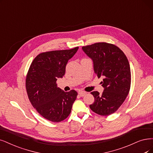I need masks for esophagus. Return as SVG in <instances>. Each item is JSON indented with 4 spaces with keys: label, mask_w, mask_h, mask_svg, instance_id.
<instances>
[{
    "label": "esophagus",
    "mask_w": 153,
    "mask_h": 153,
    "mask_svg": "<svg viewBox=\"0 0 153 153\" xmlns=\"http://www.w3.org/2000/svg\"><path fill=\"white\" fill-rule=\"evenodd\" d=\"M78 93H79V94L80 97H84V96L86 94V92L83 91H79Z\"/></svg>",
    "instance_id": "1"
}]
</instances>
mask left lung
Returning a JSON list of instances; mask_svg holds the SVG:
<instances>
[{
    "mask_svg": "<svg viewBox=\"0 0 153 153\" xmlns=\"http://www.w3.org/2000/svg\"><path fill=\"white\" fill-rule=\"evenodd\" d=\"M82 49L92 59L98 77H103V92L91 93L94 102L89 105L90 108L102 116L114 114L125 101L131 88V68L127 56L118 47L105 42L82 47Z\"/></svg>",
    "mask_w": 153,
    "mask_h": 153,
    "instance_id": "8db88e82",
    "label": "left lung"
}]
</instances>
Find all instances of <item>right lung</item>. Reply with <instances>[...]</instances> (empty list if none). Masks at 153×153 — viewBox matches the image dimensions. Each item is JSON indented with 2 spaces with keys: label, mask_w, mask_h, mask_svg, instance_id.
<instances>
[{
  "label": "right lung",
  "mask_w": 153,
  "mask_h": 153,
  "mask_svg": "<svg viewBox=\"0 0 153 153\" xmlns=\"http://www.w3.org/2000/svg\"><path fill=\"white\" fill-rule=\"evenodd\" d=\"M78 48L39 53L28 70L26 79L28 98L39 114L51 122L65 120L76 100L77 93L75 90L65 92L57 87L56 81L63 77L68 60Z\"/></svg>",
  "instance_id": "1"
}]
</instances>
